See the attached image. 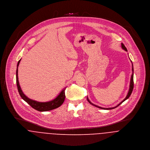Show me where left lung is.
Returning a JSON list of instances; mask_svg holds the SVG:
<instances>
[{
  "mask_svg": "<svg viewBox=\"0 0 150 150\" xmlns=\"http://www.w3.org/2000/svg\"><path fill=\"white\" fill-rule=\"evenodd\" d=\"M121 47H122V48L124 50H125V51H127V49L126 48V47H125V45L122 44V43H121ZM131 62H132V61H131ZM132 75H131V82H130V85H129V91H128V94H127V97H125V98L124 99V100H122L120 103H118L117 105L116 106H115V107H113V108H102V107H100V106H97V105H94V104H93V103H91L90 101V100H88V98H87V100H88V102L90 103V104H91L92 105H93V106H96V107H97V108H100V109H105V110H110V109H115V108H117V106H118L120 105H121L124 101H125V100H127L129 97H130V96L131 95V93H132V91H133V64H132Z\"/></svg>",
  "mask_w": 150,
  "mask_h": 150,
  "instance_id": "8db88e82",
  "label": "left lung"
}]
</instances>
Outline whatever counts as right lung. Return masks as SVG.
Listing matches in <instances>:
<instances>
[{"instance_id":"right-lung-1","label":"right lung","mask_w":150,"mask_h":150,"mask_svg":"<svg viewBox=\"0 0 150 150\" xmlns=\"http://www.w3.org/2000/svg\"><path fill=\"white\" fill-rule=\"evenodd\" d=\"M21 59H20L17 64V71H16V82H17V88L19 92V94L21 98L24 100L25 102H26L29 105H30L33 109L40 111V112H46L49 111L54 109H56L60 106L64 102L65 100V89L64 88L58 95V96L54 98V100H52L49 102H38L34 100H31L27 97L22 92L21 88L19 86V83L18 81V68L19 64L20 63Z\"/></svg>"}]
</instances>
